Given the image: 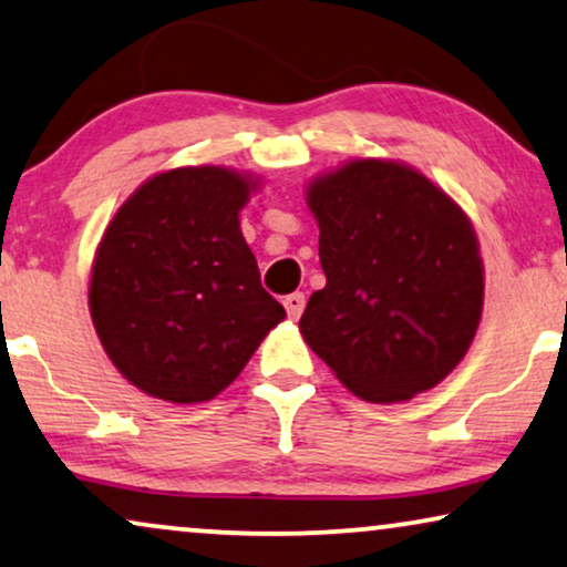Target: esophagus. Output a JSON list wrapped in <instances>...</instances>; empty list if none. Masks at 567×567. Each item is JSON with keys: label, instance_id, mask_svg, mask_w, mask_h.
I'll use <instances>...</instances> for the list:
<instances>
[{"label": "esophagus", "instance_id": "esophagus-1", "mask_svg": "<svg viewBox=\"0 0 567 567\" xmlns=\"http://www.w3.org/2000/svg\"><path fill=\"white\" fill-rule=\"evenodd\" d=\"M285 308H288L290 319L298 321L300 313H303V308H306V296H303V292H292V296L285 298Z\"/></svg>", "mask_w": 567, "mask_h": 567}]
</instances>
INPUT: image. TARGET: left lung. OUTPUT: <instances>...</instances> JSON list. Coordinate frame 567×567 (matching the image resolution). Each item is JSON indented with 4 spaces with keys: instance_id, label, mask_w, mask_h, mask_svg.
Returning <instances> with one entry per match:
<instances>
[{
    "instance_id": "left-lung-1",
    "label": "left lung",
    "mask_w": 567,
    "mask_h": 567,
    "mask_svg": "<svg viewBox=\"0 0 567 567\" xmlns=\"http://www.w3.org/2000/svg\"><path fill=\"white\" fill-rule=\"evenodd\" d=\"M327 288L300 316L306 344L373 404L433 389L470 352L485 264L470 215L425 173L352 157L306 184Z\"/></svg>"
}]
</instances>
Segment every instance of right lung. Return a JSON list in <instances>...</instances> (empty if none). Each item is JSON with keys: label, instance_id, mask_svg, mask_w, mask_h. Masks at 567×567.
I'll list each match as a JSON object with an SVG mask.
<instances>
[{"label": "right lung", "instance_id": "add662e5", "mask_svg": "<svg viewBox=\"0 0 567 567\" xmlns=\"http://www.w3.org/2000/svg\"><path fill=\"white\" fill-rule=\"evenodd\" d=\"M261 186L225 165L168 168L105 225L90 267V319L113 368L147 396L209 402L288 316L261 288L240 233V209Z\"/></svg>", "mask_w": 567, "mask_h": 567}]
</instances>
